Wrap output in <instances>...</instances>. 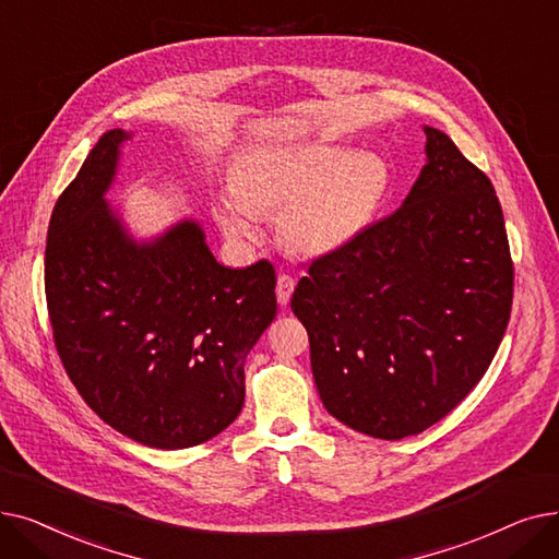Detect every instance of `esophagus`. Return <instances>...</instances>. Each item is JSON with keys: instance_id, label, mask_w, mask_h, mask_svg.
Masks as SVG:
<instances>
[{"instance_id": "obj_1", "label": "esophagus", "mask_w": 559, "mask_h": 559, "mask_svg": "<svg viewBox=\"0 0 559 559\" xmlns=\"http://www.w3.org/2000/svg\"><path fill=\"white\" fill-rule=\"evenodd\" d=\"M294 288H296V280L290 275H280L277 277V286H275V294H277V302L282 307L288 305L290 296H294Z\"/></svg>"}]
</instances>
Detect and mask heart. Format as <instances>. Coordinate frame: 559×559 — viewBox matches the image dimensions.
Returning a JSON list of instances; mask_svg holds the SVG:
<instances>
[{"label":"heart","mask_w":559,"mask_h":559,"mask_svg":"<svg viewBox=\"0 0 559 559\" xmlns=\"http://www.w3.org/2000/svg\"><path fill=\"white\" fill-rule=\"evenodd\" d=\"M391 173L376 152L336 143L259 145L236 158L216 221L234 241H254L257 216L277 214V241L325 257L359 238L386 198Z\"/></svg>","instance_id":"heart-1"}]
</instances>
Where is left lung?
<instances>
[{
  "mask_svg": "<svg viewBox=\"0 0 559 559\" xmlns=\"http://www.w3.org/2000/svg\"><path fill=\"white\" fill-rule=\"evenodd\" d=\"M423 131L428 164L403 206L311 261L290 298L325 409L386 441L428 430L464 401L512 311L493 186L443 131Z\"/></svg>",
  "mask_w": 559,
  "mask_h": 559,
  "instance_id": "1",
  "label": "left lung"
}]
</instances>
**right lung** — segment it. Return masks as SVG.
<instances>
[{
  "label": "right lung",
  "instance_id": "obj_1",
  "mask_svg": "<svg viewBox=\"0 0 559 559\" xmlns=\"http://www.w3.org/2000/svg\"><path fill=\"white\" fill-rule=\"evenodd\" d=\"M129 139L106 131L51 211L47 311L68 378L104 423L191 448L243 409L246 357L277 313L275 269H227L195 221L136 241L104 198Z\"/></svg>",
  "mask_w": 559,
  "mask_h": 559
}]
</instances>
